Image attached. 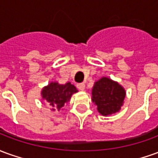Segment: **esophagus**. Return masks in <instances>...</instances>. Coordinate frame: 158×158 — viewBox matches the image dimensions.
<instances>
[{"label":"esophagus","instance_id":"obj_1","mask_svg":"<svg viewBox=\"0 0 158 158\" xmlns=\"http://www.w3.org/2000/svg\"><path fill=\"white\" fill-rule=\"evenodd\" d=\"M77 88H78L79 90H85V85L84 83L78 84V85H77Z\"/></svg>","mask_w":158,"mask_h":158}]
</instances>
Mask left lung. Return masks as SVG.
<instances>
[{
    "mask_svg": "<svg viewBox=\"0 0 158 158\" xmlns=\"http://www.w3.org/2000/svg\"><path fill=\"white\" fill-rule=\"evenodd\" d=\"M125 98L124 87L108 77H102L96 81L91 90V100L98 113L103 116L119 112Z\"/></svg>",
    "mask_w": 158,
    "mask_h": 158,
    "instance_id": "1",
    "label": "left lung"
}]
</instances>
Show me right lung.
I'll return each mask as SVG.
<instances>
[{
	"mask_svg": "<svg viewBox=\"0 0 158 158\" xmlns=\"http://www.w3.org/2000/svg\"><path fill=\"white\" fill-rule=\"evenodd\" d=\"M76 92H78V90L70 82L61 85L55 81L42 89L41 96L50 106L51 111H60L63 110L65 103L69 102L72 96Z\"/></svg>",
	"mask_w": 158,
	"mask_h": 158,
	"instance_id": "add662e5",
	"label": "right lung"
}]
</instances>
